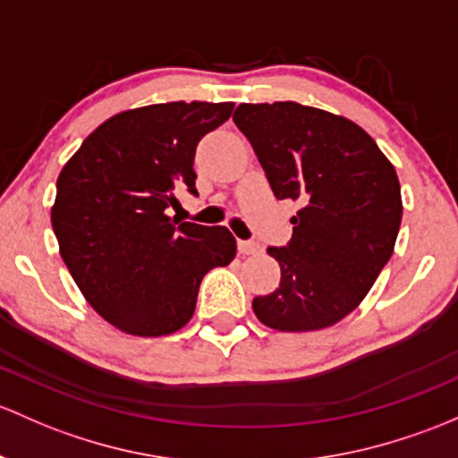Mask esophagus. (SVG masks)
Returning <instances> with one entry per match:
<instances>
[{"label":"esophagus","mask_w":458,"mask_h":458,"mask_svg":"<svg viewBox=\"0 0 458 458\" xmlns=\"http://www.w3.org/2000/svg\"><path fill=\"white\" fill-rule=\"evenodd\" d=\"M237 248H239V254H243V257H248V254L261 252V245L252 243V242H239Z\"/></svg>","instance_id":"1"}]
</instances>
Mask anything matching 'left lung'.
Returning a JSON list of instances; mask_svg holds the SVG:
<instances>
[{
    "mask_svg": "<svg viewBox=\"0 0 458 458\" xmlns=\"http://www.w3.org/2000/svg\"><path fill=\"white\" fill-rule=\"evenodd\" d=\"M278 199L301 201L285 248H267L281 283L252 310L269 329L335 325L364 301L394 250L402 191L394 166L360 124L292 103L239 105L233 115Z\"/></svg>",
    "mask_w": 458,
    "mask_h": 458,
    "instance_id": "obj_1",
    "label": "left lung"
}]
</instances>
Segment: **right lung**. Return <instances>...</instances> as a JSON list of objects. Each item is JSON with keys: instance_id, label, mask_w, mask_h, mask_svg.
I'll use <instances>...</instances> for the list:
<instances>
[{"instance_id": "1", "label": "right lung", "mask_w": 458, "mask_h": 458, "mask_svg": "<svg viewBox=\"0 0 458 458\" xmlns=\"http://www.w3.org/2000/svg\"><path fill=\"white\" fill-rule=\"evenodd\" d=\"M234 103H160L127 109L85 138L56 180L59 252L85 301L129 335L175 334L195 314L201 278L237 254L225 225L166 215L175 191L195 192L197 142Z\"/></svg>"}]
</instances>
